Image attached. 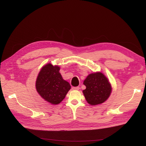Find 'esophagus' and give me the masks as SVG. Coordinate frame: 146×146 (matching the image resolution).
Instances as JSON below:
<instances>
[{
	"label": "esophagus",
	"mask_w": 146,
	"mask_h": 146,
	"mask_svg": "<svg viewBox=\"0 0 146 146\" xmlns=\"http://www.w3.org/2000/svg\"><path fill=\"white\" fill-rule=\"evenodd\" d=\"M79 88L78 86H77V87H72V90H79Z\"/></svg>",
	"instance_id": "esophagus-1"
}]
</instances>
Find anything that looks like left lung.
Returning a JSON list of instances; mask_svg holds the SVG:
<instances>
[{
  "label": "left lung",
  "mask_w": 146,
  "mask_h": 146,
  "mask_svg": "<svg viewBox=\"0 0 146 146\" xmlns=\"http://www.w3.org/2000/svg\"><path fill=\"white\" fill-rule=\"evenodd\" d=\"M83 84L86 87L83 91V94L88 103L91 105L104 102L111 94V85L107 78L101 72L90 74Z\"/></svg>",
  "instance_id": "1"
}]
</instances>
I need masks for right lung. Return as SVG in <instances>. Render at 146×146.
<instances>
[{
  "label": "right lung",
  "mask_w": 146,
  "mask_h": 146,
  "mask_svg": "<svg viewBox=\"0 0 146 146\" xmlns=\"http://www.w3.org/2000/svg\"><path fill=\"white\" fill-rule=\"evenodd\" d=\"M59 71L58 66L47 64L42 68L36 82L39 94L54 105L60 104L70 89V84L63 80Z\"/></svg>",
  "instance_id": "add662e5"
}]
</instances>
